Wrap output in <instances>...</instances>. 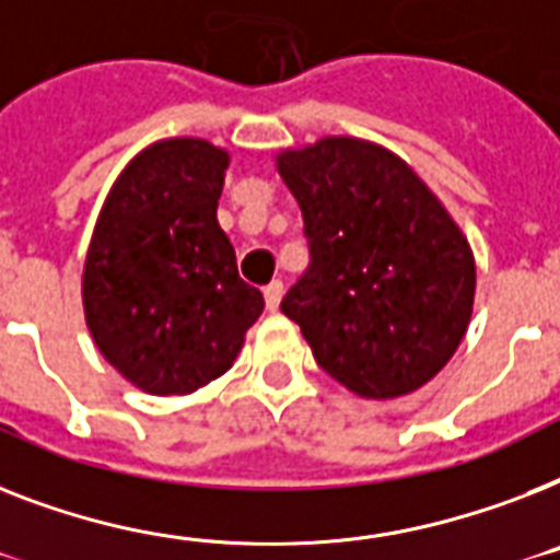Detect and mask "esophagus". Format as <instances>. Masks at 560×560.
I'll use <instances>...</instances> for the list:
<instances>
[{
	"instance_id": "34e87169",
	"label": "esophagus",
	"mask_w": 560,
	"mask_h": 560,
	"mask_svg": "<svg viewBox=\"0 0 560 560\" xmlns=\"http://www.w3.org/2000/svg\"><path fill=\"white\" fill-rule=\"evenodd\" d=\"M281 293H284V284L279 279L270 281L265 288V302H267V311H279V302H281Z\"/></svg>"
}]
</instances>
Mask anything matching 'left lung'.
<instances>
[{
    "instance_id": "8db88e82",
    "label": "left lung",
    "mask_w": 560,
    "mask_h": 560,
    "mask_svg": "<svg viewBox=\"0 0 560 560\" xmlns=\"http://www.w3.org/2000/svg\"><path fill=\"white\" fill-rule=\"evenodd\" d=\"M276 163L311 247L281 313L359 397L422 388L471 319L475 256L460 226L402 158L368 140L322 138Z\"/></svg>"
}]
</instances>
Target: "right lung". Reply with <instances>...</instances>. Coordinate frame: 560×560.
I'll return each mask as SVG.
<instances>
[{
    "label": "right lung",
    "mask_w": 560,
    "mask_h": 560,
    "mask_svg": "<svg viewBox=\"0 0 560 560\" xmlns=\"http://www.w3.org/2000/svg\"><path fill=\"white\" fill-rule=\"evenodd\" d=\"M230 154L158 140L120 172L91 235L83 307L94 345L154 397L192 394L230 371L265 311L218 226Z\"/></svg>",
    "instance_id": "add662e5"
}]
</instances>
